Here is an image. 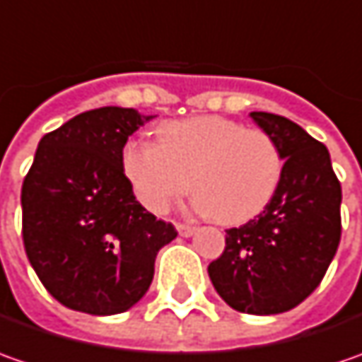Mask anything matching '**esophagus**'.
<instances>
[{"mask_svg": "<svg viewBox=\"0 0 362 362\" xmlns=\"http://www.w3.org/2000/svg\"><path fill=\"white\" fill-rule=\"evenodd\" d=\"M175 228H177L181 238H189V235H193V231H195V228H193V226H187V223H177Z\"/></svg>", "mask_w": 362, "mask_h": 362, "instance_id": "34e87169", "label": "esophagus"}]
</instances>
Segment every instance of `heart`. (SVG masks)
<instances>
[{"mask_svg": "<svg viewBox=\"0 0 362 362\" xmlns=\"http://www.w3.org/2000/svg\"><path fill=\"white\" fill-rule=\"evenodd\" d=\"M120 169L136 202L151 214H165L191 185L199 214L238 226L262 214L276 195L284 155L266 131L205 115L163 122L157 143L127 141Z\"/></svg>", "mask_w": 362, "mask_h": 362, "instance_id": "b5f03b06", "label": "heart"}]
</instances>
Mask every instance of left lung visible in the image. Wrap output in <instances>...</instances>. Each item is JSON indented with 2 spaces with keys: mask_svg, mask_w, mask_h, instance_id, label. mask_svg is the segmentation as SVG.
<instances>
[{
  "mask_svg": "<svg viewBox=\"0 0 362 362\" xmlns=\"http://www.w3.org/2000/svg\"><path fill=\"white\" fill-rule=\"evenodd\" d=\"M284 155L280 187L266 209L226 233L223 254L209 264L217 294L233 310L280 314L322 282L341 242V181L328 148L296 122L252 112Z\"/></svg>",
  "mask_w": 362,
  "mask_h": 362,
  "instance_id": "obj_1",
  "label": "left lung"
}]
</instances>
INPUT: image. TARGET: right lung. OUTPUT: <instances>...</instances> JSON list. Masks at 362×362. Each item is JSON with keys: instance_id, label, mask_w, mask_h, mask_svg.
<instances>
[{"instance_id": "1", "label": "right lung", "mask_w": 362, "mask_h": 362, "mask_svg": "<svg viewBox=\"0 0 362 362\" xmlns=\"http://www.w3.org/2000/svg\"><path fill=\"white\" fill-rule=\"evenodd\" d=\"M153 117L105 106L42 136L21 185V238L40 282L66 308L108 316L145 296L177 238L134 199L120 148Z\"/></svg>"}]
</instances>
